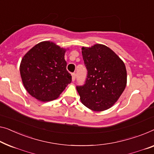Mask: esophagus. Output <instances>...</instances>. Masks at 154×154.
Here are the masks:
<instances>
[{"mask_svg":"<svg viewBox=\"0 0 154 154\" xmlns=\"http://www.w3.org/2000/svg\"><path fill=\"white\" fill-rule=\"evenodd\" d=\"M75 78H76V74L75 73H72V80L73 82L75 80Z\"/></svg>","mask_w":154,"mask_h":154,"instance_id":"1","label":"esophagus"}]
</instances>
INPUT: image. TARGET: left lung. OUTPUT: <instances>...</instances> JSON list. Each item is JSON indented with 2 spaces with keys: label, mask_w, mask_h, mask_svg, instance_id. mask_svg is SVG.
Instances as JSON below:
<instances>
[{
  "label": "left lung",
  "mask_w": 154,
  "mask_h": 154,
  "mask_svg": "<svg viewBox=\"0 0 154 154\" xmlns=\"http://www.w3.org/2000/svg\"><path fill=\"white\" fill-rule=\"evenodd\" d=\"M82 56L87 76L83 86H77L80 100L94 111H105L113 106L125 89V63L113 50L101 44L83 47Z\"/></svg>",
  "instance_id": "1"
}]
</instances>
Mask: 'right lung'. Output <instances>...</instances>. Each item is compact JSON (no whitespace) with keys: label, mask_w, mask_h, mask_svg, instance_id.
Listing matches in <instances>:
<instances>
[{"label":"right lung","mask_w":154,"mask_h":154,"mask_svg":"<svg viewBox=\"0 0 154 154\" xmlns=\"http://www.w3.org/2000/svg\"><path fill=\"white\" fill-rule=\"evenodd\" d=\"M66 50L50 41L36 44L25 54L20 65L26 91L42 102L56 99L72 81L66 70Z\"/></svg>","instance_id":"obj_1"}]
</instances>
